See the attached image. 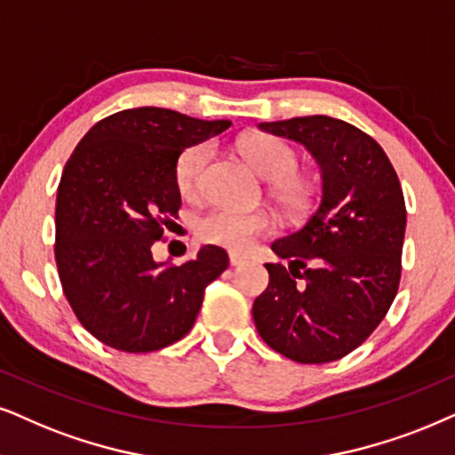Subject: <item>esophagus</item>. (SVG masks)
Listing matches in <instances>:
<instances>
[{"label": "esophagus", "instance_id": "obj_1", "mask_svg": "<svg viewBox=\"0 0 455 455\" xmlns=\"http://www.w3.org/2000/svg\"><path fill=\"white\" fill-rule=\"evenodd\" d=\"M247 258L243 254H237V251H231L228 254V262H231V267H239V264H243Z\"/></svg>", "mask_w": 455, "mask_h": 455}]
</instances>
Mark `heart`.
I'll return each instance as SVG.
<instances>
[{
    "label": "heart",
    "instance_id": "obj_1",
    "mask_svg": "<svg viewBox=\"0 0 455 455\" xmlns=\"http://www.w3.org/2000/svg\"><path fill=\"white\" fill-rule=\"evenodd\" d=\"M241 153L268 180V193L287 214L298 216L308 210L315 197V182L300 168V155L285 140L273 134H250L239 140ZM212 159V145L199 142L185 148L174 165V182L182 197H195L201 191L204 174ZM275 222L267 212H243L214 208L195 222V233L205 243L233 251H243L256 237L273 231Z\"/></svg>",
    "mask_w": 455,
    "mask_h": 455
}]
</instances>
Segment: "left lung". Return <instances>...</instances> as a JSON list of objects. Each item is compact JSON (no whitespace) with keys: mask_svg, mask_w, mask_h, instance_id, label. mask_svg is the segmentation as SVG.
Returning a JSON list of instances; mask_svg holds the SVG:
<instances>
[{"mask_svg":"<svg viewBox=\"0 0 455 455\" xmlns=\"http://www.w3.org/2000/svg\"><path fill=\"white\" fill-rule=\"evenodd\" d=\"M260 130L313 153L323 197L298 231L270 245L287 267L264 264L256 330L287 359L330 363L371 336L399 290L407 220L399 176L384 148L342 119L310 115Z\"/></svg>","mask_w":455,"mask_h":455,"instance_id":"1","label":"left lung"}]
</instances>
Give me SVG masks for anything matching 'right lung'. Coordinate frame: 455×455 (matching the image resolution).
<instances>
[{
  "mask_svg": "<svg viewBox=\"0 0 455 455\" xmlns=\"http://www.w3.org/2000/svg\"><path fill=\"white\" fill-rule=\"evenodd\" d=\"M228 125L125 108L100 119L68 157L56 195V267L75 317L107 347L153 353L185 338L205 287L227 270L218 245L182 264L155 262L151 247L182 204L176 159Z\"/></svg>",
  "mask_w": 455,
  "mask_h": 455,
  "instance_id": "add662e5",
  "label": "right lung"
}]
</instances>
